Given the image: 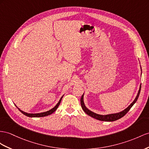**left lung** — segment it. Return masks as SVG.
I'll list each match as a JSON object with an SVG mask.
<instances>
[{
    "instance_id": "left-lung-1",
    "label": "left lung",
    "mask_w": 149,
    "mask_h": 149,
    "mask_svg": "<svg viewBox=\"0 0 149 149\" xmlns=\"http://www.w3.org/2000/svg\"><path fill=\"white\" fill-rule=\"evenodd\" d=\"M140 68H141V66H140ZM141 70H142V68H141ZM140 89H141V84L140 86V88L139 90V92L137 93L136 96L135 97V99L134 100L132 103L130 104L128 107L125 109L123 111H121L120 112H118L116 113H112V114H105V115H102V114H97L96 113H94L93 111H91L88 108H87L85 104H84V93L82 94V96L81 98V107L82 108V109L84 110V111L87 114H88L89 116L93 117L95 119L98 120H100V121H116L118 119H120V118H122L123 116H124L126 114H127L130 108L132 107L134 104L135 102H136L137 100H138L139 96V94L140 93Z\"/></svg>"
}]
</instances>
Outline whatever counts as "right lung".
<instances>
[{
  "label": "right lung",
  "mask_w": 149,
  "mask_h": 149,
  "mask_svg": "<svg viewBox=\"0 0 149 149\" xmlns=\"http://www.w3.org/2000/svg\"><path fill=\"white\" fill-rule=\"evenodd\" d=\"M63 97V96H62V97H61V98L60 99V100H59L58 103H57V104L55 105V106H54V107H53L52 109H49V111H45V112H42V113H26V112H24V111H22V110L20 109L19 108L16 104H15V106H16V107L18 108V109L19 110V111H20L22 114H24V115L27 116H28V117H31V118L44 117V116H48V115H50L51 114H52L53 113H54V112L56 111V109L58 108V106L60 105V102H61V101H62Z\"/></svg>",
  "instance_id": "add662e5"
}]
</instances>
